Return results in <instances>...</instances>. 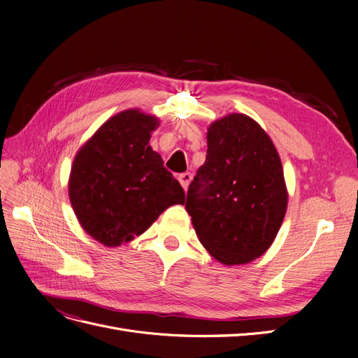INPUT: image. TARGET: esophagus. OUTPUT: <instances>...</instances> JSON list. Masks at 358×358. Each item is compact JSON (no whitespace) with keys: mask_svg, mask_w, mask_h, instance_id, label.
<instances>
[{"mask_svg":"<svg viewBox=\"0 0 358 358\" xmlns=\"http://www.w3.org/2000/svg\"><path fill=\"white\" fill-rule=\"evenodd\" d=\"M178 181H180V184L182 185V189L187 190L189 184H190V181H192V174H190V173H182V174H180V176H178Z\"/></svg>","mask_w":358,"mask_h":358,"instance_id":"obj_1","label":"esophagus"}]
</instances>
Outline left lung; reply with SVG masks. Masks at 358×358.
Masks as SVG:
<instances>
[{"label":"left lung","instance_id":"8db88e82","mask_svg":"<svg viewBox=\"0 0 358 358\" xmlns=\"http://www.w3.org/2000/svg\"><path fill=\"white\" fill-rule=\"evenodd\" d=\"M287 200L281 159L265 130L244 114L210 124L206 161L185 200L206 250L224 265L262 256L281 228Z\"/></svg>","mask_w":358,"mask_h":358}]
</instances>
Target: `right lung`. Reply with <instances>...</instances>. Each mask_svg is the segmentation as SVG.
Wrapping results in <instances>:
<instances>
[{
    "label": "right lung",
    "instance_id": "obj_1",
    "mask_svg": "<svg viewBox=\"0 0 358 358\" xmlns=\"http://www.w3.org/2000/svg\"><path fill=\"white\" fill-rule=\"evenodd\" d=\"M158 124L136 110L120 113L76 155L71 205L87 234L105 245L133 240L165 209L184 205L181 184L149 146Z\"/></svg>",
    "mask_w": 358,
    "mask_h": 358
}]
</instances>
